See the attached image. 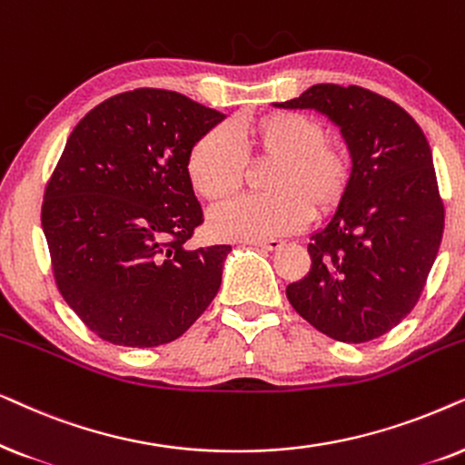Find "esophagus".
Returning <instances> with one entry per match:
<instances>
[{
  "mask_svg": "<svg viewBox=\"0 0 465 465\" xmlns=\"http://www.w3.org/2000/svg\"><path fill=\"white\" fill-rule=\"evenodd\" d=\"M251 246H259V249H265V251H278L281 246H284L282 240H276V238H270V240H251L249 242Z\"/></svg>",
  "mask_w": 465,
  "mask_h": 465,
  "instance_id": "1",
  "label": "esophagus"
}]
</instances>
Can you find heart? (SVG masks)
Wrapping results in <instances>:
<instances>
[{"instance_id":"1","label":"heart","mask_w":465,"mask_h":465,"mask_svg":"<svg viewBox=\"0 0 465 465\" xmlns=\"http://www.w3.org/2000/svg\"><path fill=\"white\" fill-rule=\"evenodd\" d=\"M246 163H272L265 195H242L210 213V232L223 240L287 236L312 216L342 206L355 178L349 146L325 140V127L300 113H268L232 129L216 125L187 154L191 187L219 202L244 181Z\"/></svg>"}]
</instances>
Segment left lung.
Here are the masks:
<instances>
[{"label": "left lung", "instance_id": "obj_1", "mask_svg": "<svg viewBox=\"0 0 465 465\" xmlns=\"http://www.w3.org/2000/svg\"><path fill=\"white\" fill-rule=\"evenodd\" d=\"M274 106L330 116L355 159L349 195L308 244L311 272L287 287L291 306L338 342H370L412 311L440 249L431 148L404 108L363 86L314 84Z\"/></svg>", "mask_w": 465, "mask_h": 465}]
</instances>
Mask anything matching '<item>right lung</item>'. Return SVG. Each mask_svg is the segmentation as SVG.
Returning a JSON list of instances; mask_svg holds the SVG:
<instances>
[{"instance_id": "1", "label": "right lung", "mask_w": 465, "mask_h": 465, "mask_svg": "<svg viewBox=\"0 0 465 465\" xmlns=\"http://www.w3.org/2000/svg\"><path fill=\"white\" fill-rule=\"evenodd\" d=\"M223 119L176 91L134 89L67 138L42 229L59 293L106 342L168 344L214 300L232 246L187 244L203 223L187 154Z\"/></svg>"}]
</instances>
